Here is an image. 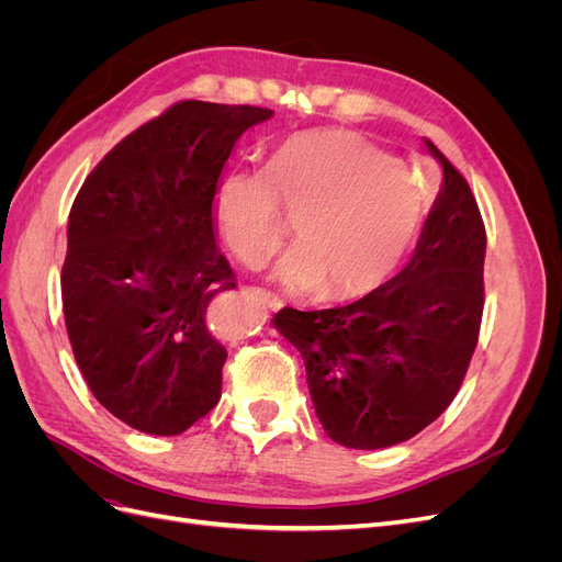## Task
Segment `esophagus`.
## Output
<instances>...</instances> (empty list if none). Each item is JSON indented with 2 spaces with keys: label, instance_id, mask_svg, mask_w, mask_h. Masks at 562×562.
<instances>
[{
  "label": "esophagus",
  "instance_id": "obj_1",
  "mask_svg": "<svg viewBox=\"0 0 562 562\" xmlns=\"http://www.w3.org/2000/svg\"><path fill=\"white\" fill-rule=\"evenodd\" d=\"M252 300H258L262 307H267V310H281L283 307V302L274 295V293H269V291H265V288H248L246 291Z\"/></svg>",
  "mask_w": 562,
  "mask_h": 562
}]
</instances>
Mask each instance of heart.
<instances>
[{
	"instance_id": "b5f03b06",
	"label": "heart",
	"mask_w": 562,
	"mask_h": 562,
	"mask_svg": "<svg viewBox=\"0 0 562 562\" xmlns=\"http://www.w3.org/2000/svg\"><path fill=\"white\" fill-rule=\"evenodd\" d=\"M279 206L300 241L274 279L300 293L347 300L375 288L411 246L422 203L401 164L356 133L316 131L285 143L267 171H234L217 184L215 220L244 262L283 239Z\"/></svg>"
}]
</instances>
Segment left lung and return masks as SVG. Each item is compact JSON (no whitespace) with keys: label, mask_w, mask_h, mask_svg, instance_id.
I'll use <instances>...</instances> for the list:
<instances>
[{"label":"left lung","mask_w":562,"mask_h":562,"mask_svg":"<svg viewBox=\"0 0 562 562\" xmlns=\"http://www.w3.org/2000/svg\"><path fill=\"white\" fill-rule=\"evenodd\" d=\"M443 184L394 279L345 307H283L271 323L304 359L314 411L335 443H403L457 396L479 345L485 227L469 182L431 140Z\"/></svg>","instance_id":"1"}]
</instances>
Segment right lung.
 Listing matches in <instances>:
<instances>
[{"mask_svg": "<svg viewBox=\"0 0 562 562\" xmlns=\"http://www.w3.org/2000/svg\"><path fill=\"white\" fill-rule=\"evenodd\" d=\"M271 114L182 100L114 145L72 203L67 337L95 401L143 434L178 436L220 401L227 349L206 312L236 277L213 199L236 140Z\"/></svg>", "mask_w": 562, "mask_h": 562, "instance_id": "add662e5", "label": "right lung"}]
</instances>
